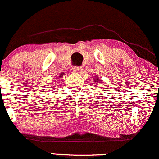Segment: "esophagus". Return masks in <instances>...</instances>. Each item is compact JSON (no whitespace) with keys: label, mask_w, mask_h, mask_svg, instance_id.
I'll return each mask as SVG.
<instances>
[{"label":"esophagus","mask_w":159,"mask_h":159,"mask_svg":"<svg viewBox=\"0 0 159 159\" xmlns=\"http://www.w3.org/2000/svg\"><path fill=\"white\" fill-rule=\"evenodd\" d=\"M81 70H82L81 67L75 66L74 68H73V71H74L76 73H80V72H81Z\"/></svg>","instance_id":"1"}]
</instances>
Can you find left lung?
<instances>
[{
    "mask_svg": "<svg viewBox=\"0 0 159 159\" xmlns=\"http://www.w3.org/2000/svg\"><path fill=\"white\" fill-rule=\"evenodd\" d=\"M93 80H94V82H95V83H97L99 84V83H100V82L102 81L100 79H99V77L98 76H94V78H93Z\"/></svg>",
    "mask_w": 159,
    "mask_h": 159,
    "instance_id": "1",
    "label": "left lung"
}]
</instances>
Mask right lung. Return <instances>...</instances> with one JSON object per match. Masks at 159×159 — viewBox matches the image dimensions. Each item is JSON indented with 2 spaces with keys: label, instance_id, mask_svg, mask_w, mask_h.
<instances>
[{
  "label": "right lung",
  "instance_id": "add662e5",
  "mask_svg": "<svg viewBox=\"0 0 159 159\" xmlns=\"http://www.w3.org/2000/svg\"><path fill=\"white\" fill-rule=\"evenodd\" d=\"M63 74H64V73H61V74H60V76H59V78L62 77V76H63Z\"/></svg>",
  "mask_w": 159,
  "mask_h": 159
}]
</instances>
